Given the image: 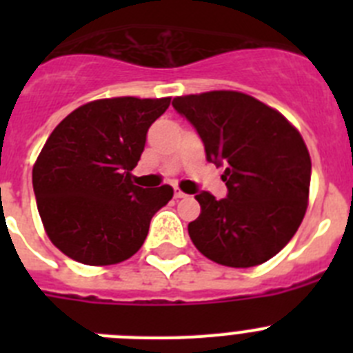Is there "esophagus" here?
Instances as JSON below:
<instances>
[{"label":"esophagus","instance_id":"esophagus-1","mask_svg":"<svg viewBox=\"0 0 353 353\" xmlns=\"http://www.w3.org/2000/svg\"><path fill=\"white\" fill-rule=\"evenodd\" d=\"M174 198H187V194L183 191H180L179 187H174Z\"/></svg>","mask_w":353,"mask_h":353}]
</instances>
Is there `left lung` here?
Instances as JSON below:
<instances>
[{"label": "left lung", "instance_id": "left-lung-1", "mask_svg": "<svg viewBox=\"0 0 353 353\" xmlns=\"http://www.w3.org/2000/svg\"><path fill=\"white\" fill-rule=\"evenodd\" d=\"M191 121L207 161L224 166L228 194H196L201 214L189 236L215 263L245 269L276 256L301 226L311 182L310 152L276 109L240 92L173 99Z\"/></svg>", "mask_w": 353, "mask_h": 353}]
</instances>
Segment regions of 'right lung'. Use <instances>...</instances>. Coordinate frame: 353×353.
<instances>
[{
  "label": "right lung",
  "mask_w": 353,
  "mask_h": 353,
  "mask_svg": "<svg viewBox=\"0 0 353 353\" xmlns=\"http://www.w3.org/2000/svg\"><path fill=\"white\" fill-rule=\"evenodd\" d=\"M171 99L117 97L81 105L52 130L33 166V191L52 244L84 265L139 251L170 185L143 189L132 173L150 125Z\"/></svg>",
  "instance_id": "add662e5"
}]
</instances>
